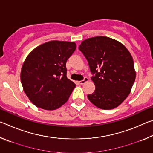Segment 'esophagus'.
Returning a JSON list of instances; mask_svg holds the SVG:
<instances>
[{
  "label": "esophagus",
  "instance_id": "obj_1",
  "mask_svg": "<svg viewBox=\"0 0 153 153\" xmlns=\"http://www.w3.org/2000/svg\"><path fill=\"white\" fill-rule=\"evenodd\" d=\"M88 81V77H84V79H82V81L79 82V84H84Z\"/></svg>",
  "mask_w": 153,
  "mask_h": 153
}]
</instances>
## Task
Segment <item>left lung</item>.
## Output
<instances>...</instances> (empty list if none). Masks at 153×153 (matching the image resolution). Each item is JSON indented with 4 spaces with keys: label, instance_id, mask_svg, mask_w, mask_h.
<instances>
[{
    "label": "left lung",
    "instance_id": "1",
    "mask_svg": "<svg viewBox=\"0 0 153 153\" xmlns=\"http://www.w3.org/2000/svg\"><path fill=\"white\" fill-rule=\"evenodd\" d=\"M88 62L95 90L88 98L102 109L118 107L128 97L136 79L134 61L125 46L106 36L83 41L79 46Z\"/></svg>",
    "mask_w": 153,
    "mask_h": 153
}]
</instances>
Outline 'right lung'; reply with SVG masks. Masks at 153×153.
I'll return each instance as SVG.
<instances>
[{"label": "right lung", "instance_id": "add662e5", "mask_svg": "<svg viewBox=\"0 0 153 153\" xmlns=\"http://www.w3.org/2000/svg\"><path fill=\"white\" fill-rule=\"evenodd\" d=\"M76 48L75 42L53 40L36 47L27 56L21 82L36 107L55 110L69 99L76 84L67 77L66 62Z\"/></svg>", "mask_w": 153, "mask_h": 153}]
</instances>
